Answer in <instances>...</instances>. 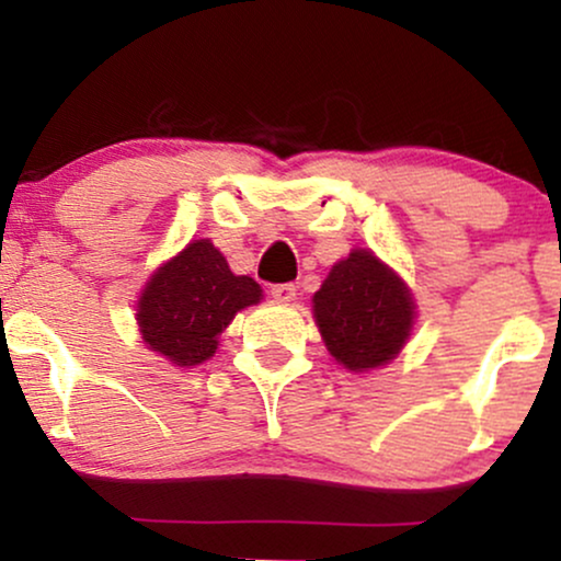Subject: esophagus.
I'll list each match as a JSON object with an SVG mask.
<instances>
[{
  "mask_svg": "<svg viewBox=\"0 0 561 561\" xmlns=\"http://www.w3.org/2000/svg\"><path fill=\"white\" fill-rule=\"evenodd\" d=\"M295 285H274L272 287V298L279 302H293L295 300Z\"/></svg>",
  "mask_w": 561,
  "mask_h": 561,
  "instance_id": "obj_1",
  "label": "esophagus"
}]
</instances>
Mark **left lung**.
<instances>
[{"label":"left lung","instance_id":"1","mask_svg":"<svg viewBox=\"0 0 561 561\" xmlns=\"http://www.w3.org/2000/svg\"><path fill=\"white\" fill-rule=\"evenodd\" d=\"M313 321L334 362L364 375L403 351L414 332L416 302L388 263L369 248H353L313 295Z\"/></svg>","mask_w":561,"mask_h":561}]
</instances>
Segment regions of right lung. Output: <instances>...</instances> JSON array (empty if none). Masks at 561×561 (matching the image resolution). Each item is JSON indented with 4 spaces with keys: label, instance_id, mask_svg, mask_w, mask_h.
Returning a JSON list of instances; mask_svg holds the SVG:
<instances>
[{
    "label": "right lung",
    "instance_id": "1",
    "mask_svg": "<svg viewBox=\"0 0 561 561\" xmlns=\"http://www.w3.org/2000/svg\"><path fill=\"white\" fill-rule=\"evenodd\" d=\"M261 300L259 282L231 272L214 242L192 240L182 253L160 263L141 287L139 334L150 351L192 369L214 356L231 319Z\"/></svg>",
    "mask_w": 561,
    "mask_h": 561
}]
</instances>
